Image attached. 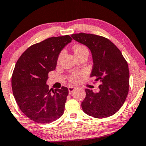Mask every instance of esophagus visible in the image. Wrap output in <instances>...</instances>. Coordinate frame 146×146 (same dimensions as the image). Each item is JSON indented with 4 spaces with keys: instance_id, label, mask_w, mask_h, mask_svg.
I'll return each mask as SVG.
<instances>
[{
    "instance_id": "34e87169",
    "label": "esophagus",
    "mask_w": 146,
    "mask_h": 146,
    "mask_svg": "<svg viewBox=\"0 0 146 146\" xmlns=\"http://www.w3.org/2000/svg\"><path fill=\"white\" fill-rule=\"evenodd\" d=\"M68 90H69V94H71L73 93V92H74L75 90H76V88H75V87H73V86H69V88H68Z\"/></svg>"
}]
</instances>
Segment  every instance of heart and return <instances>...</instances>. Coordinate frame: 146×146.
<instances>
[{
    "instance_id": "heart-1",
    "label": "heart",
    "mask_w": 146,
    "mask_h": 146,
    "mask_svg": "<svg viewBox=\"0 0 146 146\" xmlns=\"http://www.w3.org/2000/svg\"><path fill=\"white\" fill-rule=\"evenodd\" d=\"M73 52H74L75 55H76V54H80V53L84 52H88V49H87V48L86 46H84L77 45V46H75L73 47ZM62 54H63V52H61L60 53L59 56H58V62L60 60ZM81 75H82V73H72V74L70 75V77H69V81L72 83H76L77 82H78V80L79 79V76H80Z\"/></svg>"
}]
</instances>
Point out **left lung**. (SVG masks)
I'll return each mask as SVG.
<instances>
[{"label":"left lung","mask_w":146,"mask_h":146,"mask_svg":"<svg viewBox=\"0 0 146 146\" xmlns=\"http://www.w3.org/2000/svg\"><path fill=\"white\" fill-rule=\"evenodd\" d=\"M71 37L90 50L94 63L90 77L101 84L98 93L85 90L83 110L98 119L113 115L124 104L128 94L129 71L127 62L120 50L104 37L85 33L72 34Z\"/></svg>","instance_id":"obj_1"}]
</instances>
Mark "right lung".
Segmentation results:
<instances>
[{
	"instance_id": "right-lung-1",
	"label": "right lung",
	"mask_w": 146,
	"mask_h": 146,
	"mask_svg": "<svg viewBox=\"0 0 146 146\" xmlns=\"http://www.w3.org/2000/svg\"><path fill=\"white\" fill-rule=\"evenodd\" d=\"M68 35L52 37L29 46L17 61L12 75L13 93L20 110L34 122L50 123L64 113L67 87L48 88V73L55 69L58 55L71 42Z\"/></svg>"
}]
</instances>
